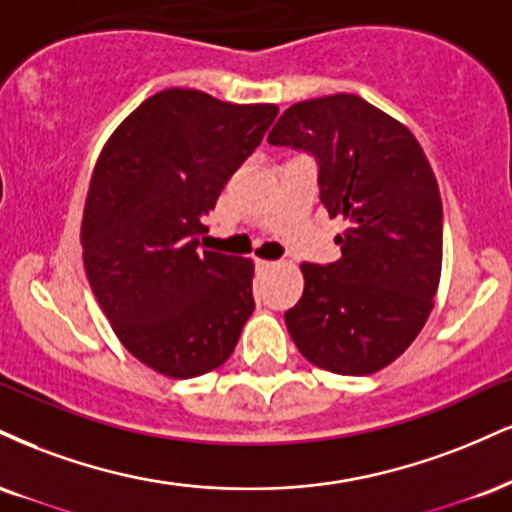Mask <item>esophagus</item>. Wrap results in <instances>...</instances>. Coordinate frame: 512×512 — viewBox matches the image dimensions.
Segmentation results:
<instances>
[{
  "label": "esophagus",
  "instance_id": "esophagus-1",
  "mask_svg": "<svg viewBox=\"0 0 512 512\" xmlns=\"http://www.w3.org/2000/svg\"><path fill=\"white\" fill-rule=\"evenodd\" d=\"M255 264H257V269H269V267H274L272 260H255Z\"/></svg>",
  "mask_w": 512,
  "mask_h": 512
}]
</instances>
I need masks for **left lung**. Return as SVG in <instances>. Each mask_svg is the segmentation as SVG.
Wrapping results in <instances>:
<instances>
[{
    "label": "left lung",
    "mask_w": 512,
    "mask_h": 512,
    "mask_svg": "<svg viewBox=\"0 0 512 512\" xmlns=\"http://www.w3.org/2000/svg\"><path fill=\"white\" fill-rule=\"evenodd\" d=\"M269 143L310 152L319 200L348 229L341 260L305 262V291L286 312L312 365L374 374L408 350L441 279L443 209L432 166L408 126L348 92L288 107Z\"/></svg>",
    "instance_id": "1"
}]
</instances>
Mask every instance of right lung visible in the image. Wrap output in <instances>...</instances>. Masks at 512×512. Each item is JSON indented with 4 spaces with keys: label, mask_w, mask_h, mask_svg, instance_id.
<instances>
[{
    "label": "right lung",
    "mask_w": 512,
    "mask_h": 512,
    "mask_svg": "<svg viewBox=\"0 0 512 512\" xmlns=\"http://www.w3.org/2000/svg\"><path fill=\"white\" fill-rule=\"evenodd\" d=\"M276 114L171 88L102 147L80 226L85 274L128 353L164 377L224 365L255 310L252 260L200 250L197 236Z\"/></svg>",
    "instance_id": "1"
}]
</instances>
